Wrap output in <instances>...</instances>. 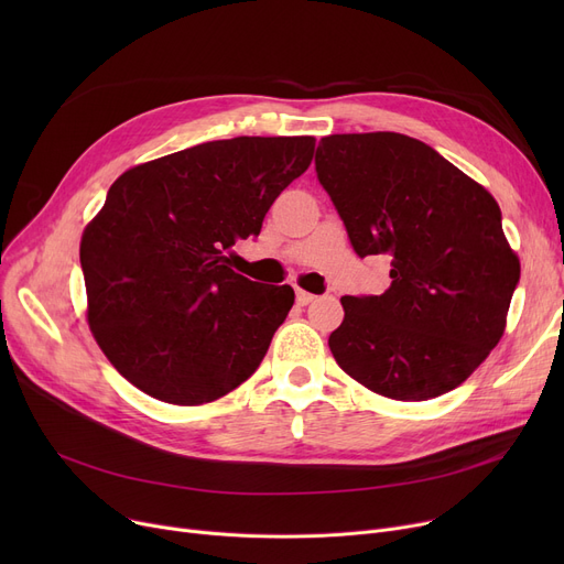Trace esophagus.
<instances>
[{
	"label": "esophagus",
	"instance_id": "esophagus-1",
	"mask_svg": "<svg viewBox=\"0 0 564 564\" xmlns=\"http://www.w3.org/2000/svg\"><path fill=\"white\" fill-rule=\"evenodd\" d=\"M317 297L315 294H311V292H306V290H297V304L300 306H308V304H313Z\"/></svg>",
	"mask_w": 564,
	"mask_h": 564
}]
</instances>
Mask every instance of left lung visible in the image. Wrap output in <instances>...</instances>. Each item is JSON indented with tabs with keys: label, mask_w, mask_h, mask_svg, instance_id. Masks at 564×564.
Masks as SVG:
<instances>
[{
	"label": "left lung",
	"mask_w": 564,
	"mask_h": 564,
	"mask_svg": "<svg viewBox=\"0 0 564 564\" xmlns=\"http://www.w3.org/2000/svg\"><path fill=\"white\" fill-rule=\"evenodd\" d=\"M315 171L354 251L391 260L387 292L340 300L336 364L393 400L457 389L506 332L521 274L498 203L432 145L398 132L324 137Z\"/></svg>",
	"instance_id": "1"
}]
</instances>
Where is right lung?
<instances>
[{
    "mask_svg": "<svg viewBox=\"0 0 564 564\" xmlns=\"http://www.w3.org/2000/svg\"><path fill=\"white\" fill-rule=\"evenodd\" d=\"M313 151V137L205 141L109 187L79 247L88 327L139 391L192 406L256 372L294 290L249 281L226 253L258 237Z\"/></svg>",
    "mask_w": 564,
    "mask_h": 564,
    "instance_id": "right-lung-1",
    "label": "right lung"
}]
</instances>
